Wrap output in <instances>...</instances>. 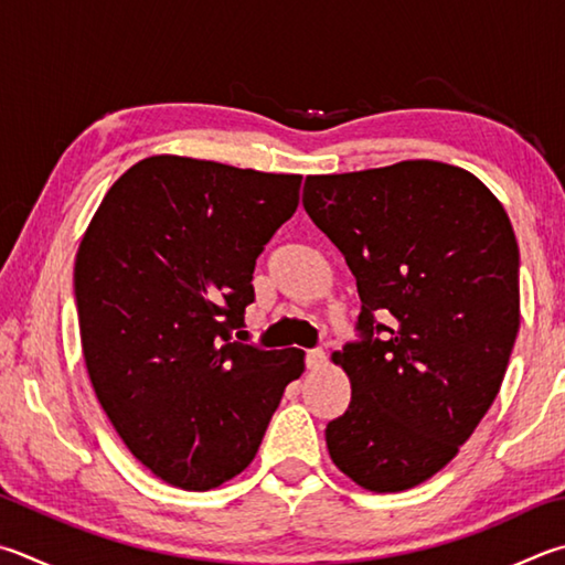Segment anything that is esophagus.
I'll use <instances>...</instances> for the list:
<instances>
[{
	"label": "esophagus",
	"mask_w": 565,
	"mask_h": 565,
	"mask_svg": "<svg viewBox=\"0 0 565 565\" xmlns=\"http://www.w3.org/2000/svg\"><path fill=\"white\" fill-rule=\"evenodd\" d=\"M326 363V353L323 351H309L306 353V367L309 371H318V367H323Z\"/></svg>",
	"instance_id": "34e87169"
}]
</instances>
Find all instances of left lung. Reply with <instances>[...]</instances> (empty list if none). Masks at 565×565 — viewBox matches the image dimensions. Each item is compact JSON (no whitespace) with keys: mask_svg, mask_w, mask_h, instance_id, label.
Masks as SVG:
<instances>
[{"mask_svg":"<svg viewBox=\"0 0 565 565\" xmlns=\"http://www.w3.org/2000/svg\"><path fill=\"white\" fill-rule=\"evenodd\" d=\"M303 210L363 303L361 341L333 353L351 405L326 427L328 455L367 491L413 489L455 459L504 381L521 321L509 214L437 160L309 175Z\"/></svg>","mask_w":565,"mask_h":565,"instance_id":"obj_1","label":"left lung"}]
</instances>
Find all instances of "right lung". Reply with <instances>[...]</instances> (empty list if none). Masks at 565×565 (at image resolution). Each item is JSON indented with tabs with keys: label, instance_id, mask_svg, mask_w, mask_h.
<instances>
[{
	"label": "right lung",
	"instance_id": "right-lung-1",
	"mask_svg": "<svg viewBox=\"0 0 565 565\" xmlns=\"http://www.w3.org/2000/svg\"><path fill=\"white\" fill-rule=\"evenodd\" d=\"M301 175L152 156L113 182L81 239L74 291L96 397L172 487L252 465L303 351L232 341L256 256L299 207Z\"/></svg>",
	"mask_w": 565,
	"mask_h": 565
}]
</instances>
